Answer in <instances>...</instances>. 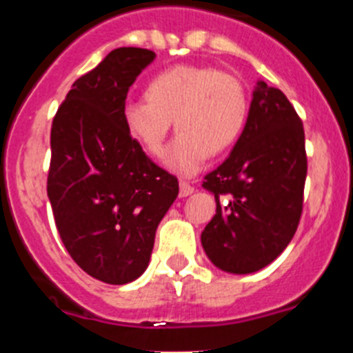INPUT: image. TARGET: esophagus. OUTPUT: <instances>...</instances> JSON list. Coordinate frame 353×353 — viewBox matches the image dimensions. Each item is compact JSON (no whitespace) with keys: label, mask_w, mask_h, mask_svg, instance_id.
Wrapping results in <instances>:
<instances>
[{"label":"esophagus","mask_w":353,"mask_h":353,"mask_svg":"<svg viewBox=\"0 0 353 353\" xmlns=\"http://www.w3.org/2000/svg\"><path fill=\"white\" fill-rule=\"evenodd\" d=\"M194 192V187L187 182H180V198H187Z\"/></svg>","instance_id":"34e87169"}]
</instances>
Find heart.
<instances>
[{"mask_svg": "<svg viewBox=\"0 0 353 353\" xmlns=\"http://www.w3.org/2000/svg\"><path fill=\"white\" fill-rule=\"evenodd\" d=\"M146 101L127 102L121 111L127 132L150 155H161L171 123L179 136L166 154V166L194 174L207 159L223 154L244 130L249 97L244 84L212 67L174 65L148 81Z\"/></svg>", "mask_w": 353, "mask_h": 353, "instance_id": "b5f03b06", "label": "heart"}]
</instances>
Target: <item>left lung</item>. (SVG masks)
Instances as JSON below:
<instances>
[{
	"label": "left lung",
	"instance_id": "8db88e82",
	"mask_svg": "<svg viewBox=\"0 0 353 353\" xmlns=\"http://www.w3.org/2000/svg\"><path fill=\"white\" fill-rule=\"evenodd\" d=\"M305 173L301 118L281 90L256 81L232 154L205 176L215 198V215L201 233L208 260L228 274L272 263L299 226Z\"/></svg>",
	"mask_w": 353,
	"mask_h": 353
}]
</instances>
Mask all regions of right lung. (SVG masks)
<instances>
[{
  "label": "right lung",
  "mask_w": 353,
  "mask_h": 353,
  "mask_svg": "<svg viewBox=\"0 0 353 353\" xmlns=\"http://www.w3.org/2000/svg\"><path fill=\"white\" fill-rule=\"evenodd\" d=\"M155 52L118 48L72 84L51 129L48 196L72 260L108 285L146 270L155 232L179 196L125 129L121 111Z\"/></svg>",
  "instance_id": "right-lung-1"
}]
</instances>
